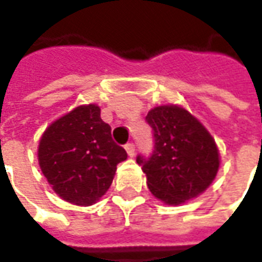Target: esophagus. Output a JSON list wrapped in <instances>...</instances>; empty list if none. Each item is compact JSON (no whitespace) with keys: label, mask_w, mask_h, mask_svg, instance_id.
Segmentation results:
<instances>
[{"label":"esophagus","mask_w":262,"mask_h":262,"mask_svg":"<svg viewBox=\"0 0 262 262\" xmlns=\"http://www.w3.org/2000/svg\"><path fill=\"white\" fill-rule=\"evenodd\" d=\"M125 150H126V153H127V156L133 157L135 153H136V146H135L133 143H127V144L125 146Z\"/></svg>","instance_id":"1"}]
</instances>
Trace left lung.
<instances>
[{"label": "left lung", "mask_w": 262, "mask_h": 262, "mask_svg": "<svg viewBox=\"0 0 262 262\" xmlns=\"http://www.w3.org/2000/svg\"><path fill=\"white\" fill-rule=\"evenodd\" d=\"M146 122L153 130L154 147L148 157L139 154L136 161L151 193L168 205L202 193L219 170V151L209 132L176 105L151 109Z\"/></svg>", "instance_id": "left-lung-1"}]
</instances>
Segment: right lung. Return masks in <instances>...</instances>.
<instances>
[{
    "instance_id": "1",
    "label": "right lung",
    "mask_w": 262,
    "mask_h": 262,
    "mask_svg": "<svg viewBox=\"0 0 262 262\" xmlns=\"http://www.w3.org/2000/svg\"><path fill=\"white\" fill-rule=\"evenodd\" d=\"M39 165L54 192L88 206L106 192L116 165L127 159L112 140L111 126L97 105L78 106L53 122L39 143Z\"/></svg>"
}]
</instances>
